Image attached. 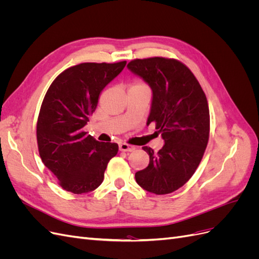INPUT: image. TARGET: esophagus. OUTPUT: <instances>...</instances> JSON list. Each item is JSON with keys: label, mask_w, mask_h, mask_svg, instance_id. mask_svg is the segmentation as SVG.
Masks as SVG:
<instances>
[{"label": "esophagus", "mask_w": 259, "mask_h": 259, "mask_svg": "<svg viewBox=\"0 0 259 259\" xmlns=\"http://www.w3.org/2000/svg\"><path fill=\"white\" fill-rule=\"evenodd\" d=\"M119 148L121 151H124V152H131V151H134L135 150V147L134 146H131L128 144H125V143H121L119 145Z\"/></svg>", "instance_id": "34e87169"}]
</instances>
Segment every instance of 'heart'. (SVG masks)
Here are the masks:
<instances>
[{
  "label": "heart",
  "instance_id": "obj_1",
  "mask_svg": "<svg viewBox=\"0 0 259 259\" xmlns=\"http://www.w3.org/2000/svg\"><path fill=\"white\" fill-rule=\"evenodd\" d=\"M130 89H145V90H149L147 84L144 83L143 81H135L134 83L132 84V86H131Z\"/></svg>",
  "mask_w": 259,
  "mask_h": 259
}]
</instances>
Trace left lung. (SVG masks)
I'll list each match as a JSON object with an SVG mask.
<instances>
[{
	"mask_svg": "<svg viewBox=\"0 0 259 259\" xmlns=\"http://www.w3.org/2000/svg\"><path fill=\"white\" fill-rule=\"evenodd\" d=\"M127 68L151 88L147 124L154 122L165 142L158 152L143 147L150 160L135 174L136 182L151 193H171L191 178L204 154L209 137L206 96L191 70L179 60L134 59Z\"/></svg>",
	"mask_w": 259,
	"mask_h": 259,
	"instance_id": "left-lung-1",
	"label": "left lung"
}]
</instances>
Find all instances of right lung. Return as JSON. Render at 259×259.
<instances>
[{"instance_id": "1", "label": "right lung", "mask_w": 259, "mask_h": 259, "mask_svg": "<svg viewBox=\"0 0 259 259\" xmlns=\"http://www.w3.org/2000/svg\"><path fill=\"white\" fill-rule=\"evenodd\" d=\"M125 65L83 62L61 72L46 92L36 123L37 148L62 189L81 194L103 183L119 146L97 142L83 127L96 110L101 91Z\"/></svg>"}]
</instances>
